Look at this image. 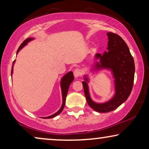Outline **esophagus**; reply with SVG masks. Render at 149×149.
<instances>
[{"label": "esophagus", "instance_id": "34e87169", "mask_svg": "<svg viewBox=\"0 0 149 149\" xmlns=\"http://www.w3.org/2000/svg\"><path fill=\"white\" fill-rule=\"evenodd\" d=\"M73 74H74V77H76V78H77V77H80L81 75V74H82V71H81L80 69L77 68V69H75V70H74V72H73Z\"/></svg>", "mask_w": 149, "mask_h": 149}]
</instances>
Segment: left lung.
I'll return each instance as SVG.
<instances>
[{
	"mask_svg": "<svg viewBox=\"0 0 149 149\" xmlns=\"http://www.w3.org/2000/svg\"><path fill=\"white\" fill-rule=\"evenodd\" d=\"M107 52L102 55L96 54L95 60H99L93 66V70L109 69L115 79V93L113 97L104 103L98 104L91 100L89 92V82L87 75L84 77L83 86L89 107L99 113H108L117 109L128 98L133 87L135 65L129 47L121 36L108 32Z\"/></svg>",
	"mask_w": 149,
	"mask_h": 149,
	"instance_id": "1",
	"label": "left lung"
}]
</instances>
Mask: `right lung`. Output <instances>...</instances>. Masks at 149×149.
I'll list each match as a JSON object with an SVG mask.
<instances>
[{
  "mask_svg": "<svg viewBox=\"0 0 149 149\" xmlns=\"http://www.w3.org/2000/svg\"><path fill=\"white\" fill-rule=\"evenodd\" d=\"M33 39H34V38H28L27 39H26L25 40H24V41L21 44V45L19 46V47L18 48V49L17 51V54H18V52H19V51L24 47V46L27 45L28 42L31 41V40H32ZM15 60L13 62V66H12L11 75H12V74H13V64H14V63H15ZM73 80H74V75H73V73H72V71H70V72L67 73V74H65L64 76L62 77V80H61V82H60L61 89H62V107H61L60 110H59L58 112H56V113L54 114V115L49 116V117H42V118H43V119H51V118L56 117L57 115H60V114L62 113V111H63V109H64V106H65V102H66V95H67V93H68V91L69 86H70V83L72 82Z\"/></svg>",
  "mask_w": 149,
  "mask_h": 149,
  "instance_id": "right-lung-1",
  "label": "right lung"
}]
</instances>
